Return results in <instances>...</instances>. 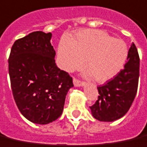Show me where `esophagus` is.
<instances>
[{
	"label": "esophagus",
	"mask_w": 147,
	"mask_h": 147,
	"mask_svg": "<svg viewBox=\"0 0 147 147\" xmlns=\"http://www.w3.org/2000/svg\"><path fill=\"white\" fill-rule=\"evenodd\" d=\"M73 83L75 85V86H83V84H84L83 82L76 79V78H73Z\"/></svg>",
	"instance_id": "34e87169"
}]
</instances>
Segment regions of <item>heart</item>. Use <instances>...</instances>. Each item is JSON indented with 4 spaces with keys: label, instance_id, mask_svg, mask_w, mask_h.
Returning <instances> with one entry per match:
<instances>
[{
    "label": "heart",
    "instance_id": "1",
    "mask_svg": "<svg viewBox=\"0 0 147 147\" xmlns=\"http://www.w3.org/2000/svg\"><path fill=\"white\" fill-rule=\"evenodd\" d=\"M129 48L125 42L98 29H85L72 41L65 39L58 47L61 67L72 71L86 65L95 81L104 83L117 76L125 65Z\"/></svg>",
    "mask_w": 147,
    "mask_h": 147
}]
</instances>
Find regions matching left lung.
<instances>
[{
  "label": "left lung",
  "mask_w": 147,
  "mask_h": 147,
  "mask_svg": "<svg viewBox=\"0 0 147 147\" xmlns=\"http://www.w3.org/2000/svg\"><path fill=\"white\" fill-rule=\"evenodd\" d=\"M140 76V56L131 43L124 68L117 76L99 86L98 99L90 107L92 115L101 121H113L128 112L136 95Z\"/></svg>",
  "instance_id": "8db88e82"
}]
</instances>
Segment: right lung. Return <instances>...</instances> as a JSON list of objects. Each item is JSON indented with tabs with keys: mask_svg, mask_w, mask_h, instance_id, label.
Listing matches in <instances>:
<instances>
[{
	"mask_svg": "<svg viewBox=\"0 0 147 147\" xmlns=\"http://www.w3.org/2000/svg\"><path fill=\"white\" fill-rule=\"evenodd\" d=\"M51 32L36 31L16 40L8 58L11 87L22 115L46 125L59 118L72 78L55 64Z\"/></svg>",
	"mask_w": 147,
	"mask_h": 147,
	"instance_id": "obj_1",
	"label": "right lung"
}]
</instances>
